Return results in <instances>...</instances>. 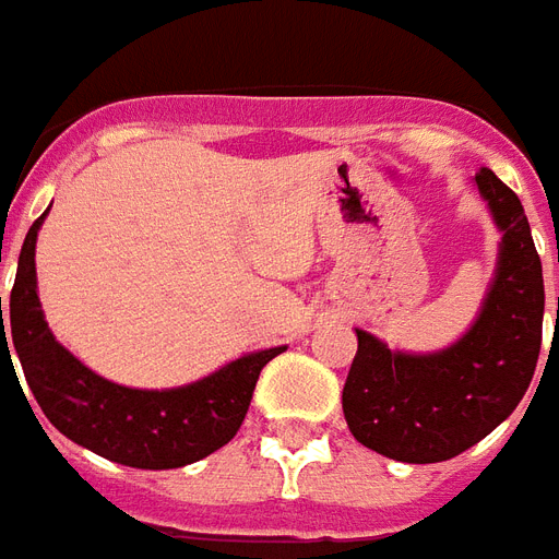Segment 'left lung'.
I'll return each mask as SVG.
<instances>
[{"mask_svg":"<svg viewBox=\"0 0 559 559\" xmlns=\"http://www.w3.org/2000/svg\"><path fill=\"white\" fill-rule=\"evenodd\" d=\"M476 186L502 228V252L467 336L441 354L412 357L391 354L371 333L357 331L342 408L354 438L385 459H455L520 406L537 368L546 289L528 217L490 168L478 170Z\"/></svg>","mask_w":559,"mask_h":559,"instance_id":"left-lung-1","label":"left lung"}]
</instances>
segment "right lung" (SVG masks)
I'll list each match as a JSON object with an SVG mask.
<instances>
[{"mask_svg": "<svg viewBox=\"0 0 559 559\" xmlns=\"http://www.w3.org/2000/svg\"><path fill=\"white\" fill-rule=\"evenodd\" d=\"M43 217L34 219L25 235L11 289L13 348L43 415L74 443L139 469L186 467L226 447L249 412L261 368L287 348L235 359L182 389L142 391L104 380L57 345L43 319L34 270V243ZM0 348L8 350L4 324Z\"/></svg>", "mask_w": 559, "mask_h": 559, "instance_id": "1", "label": "right lung"}]
</instances>
